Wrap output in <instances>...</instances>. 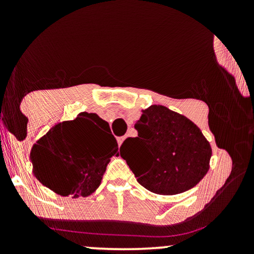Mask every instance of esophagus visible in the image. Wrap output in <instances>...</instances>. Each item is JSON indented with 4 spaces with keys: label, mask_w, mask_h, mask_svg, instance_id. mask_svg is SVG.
<instances>
[{
    "label": "esophagus",
    "mask_w": 254,
    "mask_h": 254,
    "mask_svg": "<svg viewBox=\"0 0 254 254\" xmlns=\"http://www.w3.org/2000/svg\"><path fill=\"white\" fill-rule=\"evenodd\" d=\"M124 139H125V137H124V136H123V137H118V138H117L118 144H119V145H122V143H123V142H124Z\"/></svg>",
    "instance_id": "1"
}]
</instances>
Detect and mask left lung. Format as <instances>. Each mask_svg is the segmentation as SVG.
<instances>
[{
    "mask_svg": "<svg viewBox=\"0 0 254 254\" xmlns=\"http://www.w3.org/2000/svg\"><path fill=\"white\" fill-rule=\"evenodd\" d=\"M135 129L138 136L125 139L121 149L131 148L136 155H121L144 189L173 196L190 190L208 173L211 145L188 117L151 105L142 110Z\"/></svg>",
    "mask_w": 254,
    "mask_h": 254,
    "instance_id": "obj_1",
    "label": "left lung"
}]
</instances>
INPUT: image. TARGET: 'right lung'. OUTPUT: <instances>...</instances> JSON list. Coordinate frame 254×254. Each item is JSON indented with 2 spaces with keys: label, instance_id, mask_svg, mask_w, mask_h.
<instances>
[{
  "label": "right lung",
  "instance_id": "right-lung-1",
  "mask_svg": "<svg viewBox=\"0 0 254 254\" xmlns=\"http://www.w3.org/2000/svg\"><path fill=\"white\" fill-rule=\"evenodd\" d=\"M99 127L110 125L97 113L82 112L74 121L56 123L31 150L34 177L60 196L92 194L103 180L107 164L118 153L116 138L101 139Z\"/></svg>",
  "mask_w": 254,
  "mask_h": 254
}]
</instances>
